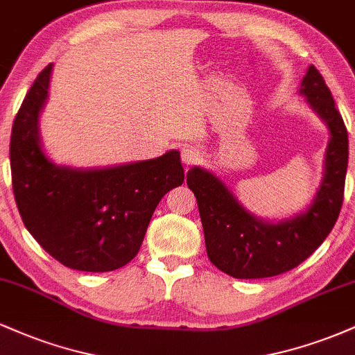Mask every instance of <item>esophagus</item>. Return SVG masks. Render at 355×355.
I'll return each mask as SVG.
<instances>
[{
	"label": "esophagus",
	"mask_w": 355,
	"mask_h": 355,
	"mask_svg": "<svg viewBox=\"0 0 355 355\" xmlns=\"http://www.w3.org/2000/svg\"><path fill=\"white\" fill-rule=\"evenodd\" d=\"M202 158H203V157H202L200 150H198L197 146L185 145V146H183V148H182V160H183V164H185L187 166L200 164Z\"/></svg>",
	"instance_id": "esophagus-1"
}]
</instances>
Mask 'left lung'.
<instances>
[{
    "mask_svg": "<svg viewBox=\"0 0 355 355\" xmlns=\"http://www.w3.org/2000/svg\"><path fill=\"white\" fill-rule=\"evenodd\" d=\"M300 92L331 130L325 175L305 214L280 223L255 218L217 177L202 168L187 173L200 211L207 255L218 270L235 279H263L292 270L309 259L331 234L344 202L349 162L347 128L324 76L309 68Z\"/></svg>",
    "mask_w": 355,
    "mask_h": 355,
    "instance_id": "8db88e82",
    "label": "left lung"
}]
</instances>
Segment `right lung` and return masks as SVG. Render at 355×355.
Listing matches in <instances>:
<instances>
[{
	"label": "right lung",
	"instance_id": "right-lung-1",
	"mask_svg": "<svg viewBox=\"0 0 355 355\" xmlns=\"http://www.w3.org/2000/svg\"><path fill=\"white\" fill-rule=\"evenodd\" d=\"M50 73L48 64L36 76L11 128L16 205L36 242L64 267L116 270L138 254L162 197L185 180L180 153L103 170L55 166L38 137Z\"/></svg>",
	"mask_w": 355,
	"mask_h": 355
}]
</instances>
